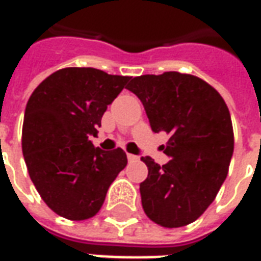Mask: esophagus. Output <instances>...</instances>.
<instances>
[{
    "instance_id": "esophagus-1",
    "label": "esophagus",
    "mask_w": 261,
    "mask_h": 261,
    "mask_svg": "<svg viewBox=\"0 0 261 261\" xmlns=\"http://www.w3.org/2000/svg\"><path fill=\"white\" fill-rule=\"evenodd\" d=\"M127 159H128L130 162H134V161H138V156H137V155H133V153H128V155H127Z\"/></svg>"
}]
</instances>
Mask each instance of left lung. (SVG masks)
<instances>
[{"instance_id": "obj_1", "label": "left lung", "mask_w": 261, "mask_h": 261, "mask_svg": "<svg viewBox=\"0 0 261 261\" xmlns=\"http://www.w3.org/2000/svg\"><path fill=\"white\" fill-rule=\"evenodd\" d=\"M127 89L144 105L151 128L170 138L168 164L142 156L148 177L140 185L147 217L165 228L194 222L215 200L233 153L226 103L198 76L169 71L131 78Z\"/></svg>"}]
</instances>
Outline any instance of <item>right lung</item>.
Returning a JSON list of instances; mask_svg holds the SVG:
<instances>
[{
  "label": "right lung",
  "instance_id": "add662e5",
  "mask_svg": "<svg viewBox=\"0 0 261 261\" xmlns=\"http://www.w3.org/2000/svg\"><path fill=\"white\" fill-rule=\"evenodd\" d=\"M131 76L96 68L56 71L33 91L22 127L28 172L43 201L60 217L84 221L99 213L109 187L127 165L121 148L89 140Z\"/></svg>",
  "mask_w": 261,
  "mask_h": 261
}]
</instances>
